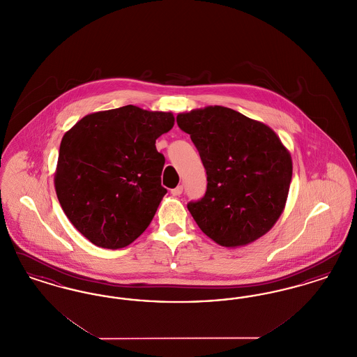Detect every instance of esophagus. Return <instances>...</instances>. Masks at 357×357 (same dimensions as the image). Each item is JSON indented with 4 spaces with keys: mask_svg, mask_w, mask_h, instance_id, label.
<instances>
[{
    "mask_svg": "<svg viewBox=\"0 0 357 357\" xmlns=\"http://www.w3.org/2000/svg\"><path fill=\"white\" fill-rule=\"evenodd\" d=\"M182 192H183V186H182V185H179V186H176L175 188L171 190V194H172L174 197H179Z\"/></svg>",
    "mask_w": 357,
    "mask_h": 357,
    "instance_id": "obj_1",
    "label": "esophagus"
}]
</instances>
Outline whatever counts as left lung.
Wrapping results in <instances>:
<instances>
[{
    "mask_svg": "<svg viewBox=\"0 0 357 357\" xmlns=\"http://www.w3.org/2000/svg\"><path fill=\"white\" fill-rule=\"evenodd\" d=\"M207 175L204 197L187 204L207 237L226 248L262 237L280 218L291 181V158L275 132L221 105L179 114Z\"/></svg>",
    "mask_w": 357,
    "mask_h": 357,
    "instance_id": "obj_1",
    "label": "left lung"
}]
</instances>
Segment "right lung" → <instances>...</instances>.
<instances>
[{"label":"right lung","instance_id":"add662e5","mask_svg":"<svg viewBox=\"0 0 357 357\" xmlns=\"http://www.w3.org/2000/svg\"><path fill=\"white\" fill-rule=\"evenodd\" d=\"M172 126L171 112L124 105L86 115L63 137L56 194L69 221L96 246L124 248L153 221L167 192L155 142Z\"/></svg>","mask_w":357,"mask_h":357}]
</instances>
